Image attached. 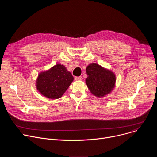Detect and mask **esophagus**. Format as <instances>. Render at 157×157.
<instances>
[{
    "label": "esophagus",
    "instance_id": "34e87169",
    "mask_svg": "<svg viewBox=\"0 0 157 157\" xmlns=\"http://www.w3.org/2000/svg\"><path fill=\"white\" fill-rule=\"evenodd\" d=\"M75 79L76 81H80L82 79V77L81 76H76L75 78Z\"/></svg>",
    "mask_w": 157,
    "mask_h": 157
}]
</instances>
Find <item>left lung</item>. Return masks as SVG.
Returning <instances> with one entry per match:
<instances>
[{
  "mask_svg": "<svg viewBox=\"0 0 157 157\" xmlns=\"http://www.w3.org/2000/svg\"><path fill=\"white\" fill-rule=\"evenodd\" d=\"M86 84L96 97H104L113 90L116 81L115 74L97 63L89 64L86 68Z\"/></svg>",
  "mask_w": 157,
  "mask_h": 157,
  "instance_id": "8db88e82",
  "label": "left lung"
}]
</instances>
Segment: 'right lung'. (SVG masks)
Segmentation results:
<instances>
[{
  "mask_svg": "<svg viewBox=\"0 0 157 157\" xmlns=\"http://www.w3.org/2000/svg\"><path fill=\"white\" fill-rule=\"evenodd\" d=\"M71 73L61 64L40 72L36 81V87L43 96L51 99H59L73 81Z\"/></svg>",
  "mask_w": 157,
  "mask_h": 157,
  "instance_id": "1",
  "label": "right lung"
}]
</instances>
